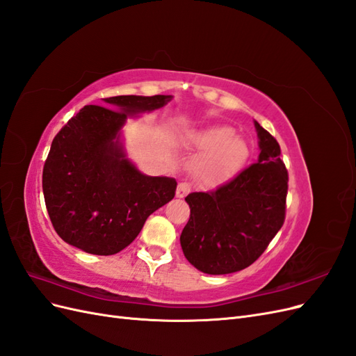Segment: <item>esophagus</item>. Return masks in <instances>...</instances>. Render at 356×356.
<instances>
[{
	"label": "esophagus",
	"mask_w": 356,
	"mask_h": 356,
	"mask_svg": "<svg viewBox=\"0 0 356 356\" xmlns=\"http://www.w3.org/2000/svg\"><path fill=\"white\" fill-rule=\"evenodd\" d=\"M190 190H191V187H190L188 182H179L178 187H177V196L178 197H184V196L188 195Z\"/></svg>",
	"instance_id": "1"
}]
</instances>
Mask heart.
<instances>
[{
	"mask_svg": "<svg viewBox=\"0 0 356 356\" xmlns=\"http://www.w3.org/2000/svg\"><path fill=\"white\" fill-rule=\"evenodd\" d=\"M184 145L203 154L196 163V172L208 184H220L230 179L248 157V145L230 127H211L182 138Z\"/></svg>",
	"mask_w": 356,
	"mask_h": 356,
	"instance_id": "1",
	"label": "heart"
}]
</instances>
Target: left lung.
<instances>
[{
    "instance_id": "obj_1",
    "label": "left lung",
    "mask_w": 356,
    "mask_h": 356,
    "mask_svg": "<svg viewBox=\"0 0 356 356\" xmlns=\"http://www.w3.org/2000/svg\"><path fill=\"white\" fill-rule=\"evenodd\" d=\"M257 161L211 191L190 193L181 248L197 270L227 275L251 266L285 221L288 170L281 147L255 122Z\"/></svg>"
}]
</instances>
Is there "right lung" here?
Wrapping results in <instances>:
<instances>
[{"label":"right lung","mask_w":356,"mask_h":356,"mask_svg":"<svg viewBox=\"0 0 356 356\" xmlns=\"http://www.w3.org/2000/svg\"><path fill=\"white\" fill-rule=\"evenodd\" d=\"M104 101L108 109L83 106L53 139L42 168V193L63 241L84 252L113 255L174 199L177 181L141 174L118 143L129 114L157 110L170 96L123 95Z\"/></svg>","instance_id":"right-lung-1"}]
</instances>
